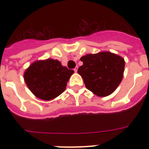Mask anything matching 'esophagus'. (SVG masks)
<instances>
[{"label":"esophagus","instance_id":"1","mask_svg":"<svg viewBox=\"0 0 149 149\" xmlns=\"http://www.w3.org/2000/svg\"><path fill=\"white\" fill-rule=\"evenodd\" d=\"M77 68H78V67L76 66L75 68H74V72H77Z\"/></svg>","mask_w":149,"mask_h":149}]
</instances>
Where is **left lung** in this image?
<instances>
[{"instance_id":"obj_1","label":"left lung","mask_w":149,"mask_h":149,"mask_svg":"<svg viewBox=\"0 0 149 149\" xmlns=\"http://www.w3.org/2000/svg\"><path fill=\"white\" fill-rule=\"evenodd\" d=\"M83 65L77 72L84 79L86 89L96 95L105 97L116 90L123 77L125 60L110 52L82 56Z\"/></svg>"}]
</instances>
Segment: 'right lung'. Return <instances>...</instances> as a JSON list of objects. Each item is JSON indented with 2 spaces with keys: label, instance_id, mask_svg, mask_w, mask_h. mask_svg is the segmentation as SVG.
I'll use <instances>...</instances> for the list:
<instances>
[{
  "label": "right lung",
  "instance_id": "obj_1",
  "mask_svg": "<svg viewBox=\"0 0 149 149\" xmlns=\"http://www.w3.org/2000/svg\"><path fill=\"white\" fill-rule=\"evenodd\" d=\"M74 73L57 60L34 62L24 72V77L30 90L45 101L54 99L64 92L68 79Z\"/></svg>",
  "mask_w": 149,
  "mask_h": 149
}]
</instances>
